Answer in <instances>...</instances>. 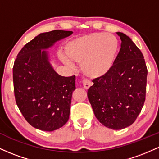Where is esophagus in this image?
<instances>
[{
	"instance_id": "obj_1",
	"label": "esophagus",
	"mask_w": 159,
	"mask_h": 159,
	"mask_svg": "<svg viewBox=\"0 0 159 159\" xmlns=\"http://www.w3.org/2000/svg\"><path fill=\"white\" fill-rule=\"evenodd\" d=\"M82 83H83L84 87L85 89H87V90L90 88L91 86H92V82L88 79H84L83 81H82Z\"/></svg>"
}]
</instances>
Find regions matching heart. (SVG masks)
Instances as JSON below:
<instances>
[{"label":"heart","mask_w":159,"mask_h":159,"mask_svg":"<svg viewBox=\"0 0 159 159\" xmlns=\"http://www.w3.org/2000/svg\"><path fill=\"white\" fill-rule=\"evenodd\" d=\"M119 48L118 40L109 34H94L79 36L67 43L65 50L71 60L81 64L86 75L96 78L104 75L112 67ZM65 63L70 61L61 56Z\"/></svg>","instance_id":"b5f03b06"}]
</instances>
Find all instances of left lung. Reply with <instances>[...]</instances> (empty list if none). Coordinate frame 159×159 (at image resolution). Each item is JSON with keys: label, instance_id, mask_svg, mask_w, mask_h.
<instances>
[{"label": "left lung", "instance_id": "obj_1", "mask_svg": "<svg viewBox=\"0 0 159 159\" xmlns=\"http://www.w3.org/2000/svg\"><path fill=\"white\" fill-rule=\"evenodd\" d=\"M116 34L121 48L110 70L93 80L87 96L94 114L109 129H122L135 121L143 106L147 68L142 52L129 36Z\"/></svg>", "mask_w": 159, "mask_h": 159}]
</instances>
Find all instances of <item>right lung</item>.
<instances>
[{
	"label": "right lung",
	"mask_w": 159,
	"mask_h": 159,
	"mask_svg": "<svg viewBox=\"0 0 159 159\" xmlns=\"http://www.w3.org/2000/svg\"><path fill=\"white\" fill-rule=\"evenodd\" d=\"M72 34L61 30L40 34L21 49L14 62L16 102L27 123L42 131L52 132L66 123L75 90V76L58 75L42 50Z\"/></svg>",
	"instance_id": "obj_1"
}]
</instances>
